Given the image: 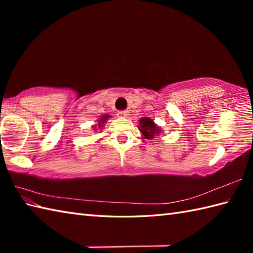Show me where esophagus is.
<instances>
[{
	"label": "esophagus",
	"mask_w": 253,
	"mask_h": 253,
	"mask_svg": "<svg viewBox=\"0 0 253 253\" xmlns=\"http://www.w3.org/2000/svg\"><path fill=\"white\" fill-rule=\"evenodd\" d=\"M128 112L127 111H120V112H117V117L118 118H126V117H128Z\"/></svg>",
	"instance_id": "34e87169"
}]
</instances>
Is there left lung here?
<instances>
[{
  "label": "left lung",
  "instance_id": "1",
  "mask_svg": "<svg viewBox=\"0 0 253 253\" xmlns=\"http://www.w3.org/2000/svg\"><path fill=\"white\" fill-rule=\"evenodd\" d=\"M138 128L141 132L142 138L148 139V140H151V139L163 132L162 129L150 117H141L140 121H139Z\"/></svg>",
  "mask_w": 253,
  "mask_h": 253
}]
</instances>
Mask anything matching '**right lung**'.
<instances>
[{
    "label": "right lung",
    "mask_w": 253,
    "mask_h": 253,
    "mask_svg": "<svg viewBox=\"0 0 253 253\" xmlns=\"http://www.w3.org/2000/svg\"><path fill=\"white\" fill-rule=\"evenodd\" d=\"M112 116L111 115H107V114H105V115H102L98 121H96V124L95 125H93L92 126V128H93V131H98L99 129L101 130L102 128H103V126H104V124L106 123V121L109 120V118H111Z\"/></svg>",
    "instance_id": "1"
}]
</instances>
